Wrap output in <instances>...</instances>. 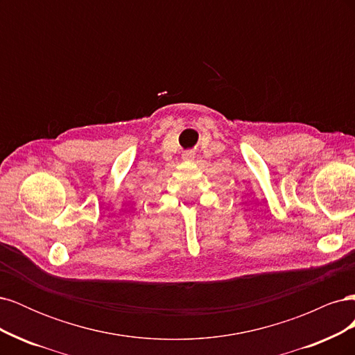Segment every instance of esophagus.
Returning <instances> with one entry per match:
<instances>
[{
  "label": "esophagus",
  "instance_id": "esophagus-1",
  "mask_svg": "<svg viewBox=\"0 0 355 355\" xmlns=\"http://www.w3.org/2000/svg\"><path fill=\"white\" fill-rule=\"evenodd\" d=\"M184 158H185V159H191V158H194V153H191V151L185 153V154H184Z\"/></svg>",
  "mask_w": 355,
  "mask_h": 355
}]
</instances>
